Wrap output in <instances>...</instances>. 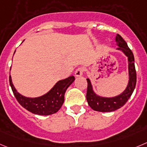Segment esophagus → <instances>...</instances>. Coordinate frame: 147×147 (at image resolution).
Masks as SVG:
<instances>
[{
	"label": "esophagus",
	"mask_w": 147,
	"mask_h": 147,
	"mask_svg": "<svg viewBox=\"0 0 147 147\" xmlns=\"http://www.w3.org/2000/svg\"><path fill=\"white\" fill-rule=\"evenodd\" d=\"M84 71V68H82V67H79V68H78L76 70V71H75V76H82V75H83Z\"/></svg>",
	"instance_id": "1"
}]
</instances>
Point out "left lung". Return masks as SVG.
Segmentation results:
<instances>
[{
    "label": "left lung",
    "mask_w": 147,
    "mask_h": 147,
    "mask_svg": "<svg viewBox=\"0 0 147 147\" xmlns=\"http://www.w3.org/2000/svg\"><path fill=\"white\" fill-rule=\"evenodd\" d=\"M117 45L119 47L118 50H122L123 53L128 57V74L129 82L128 86L122 94L114 97H102L97 95L91 84L90 80L87 81V91H86V100L89 105L94 110L99 112H112L121 108L128 101L134 92L136 84V72L134 56L131 49L128 47L126 42L123 39L120 34H117L115 38Z\"/></svg>",
    "instance_id": "8db88e82"
}]
</instances>
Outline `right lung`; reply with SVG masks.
I'll return each instance as SVG.
<instances>
[{"label": "right lung", "mask_w": 147, "mask_h": 147, "mask_svg": "<svg viewBox=\"0 0 147 147\" xmlns=\"http://www.w3.org/2000/svg\"><path fill=\"white\" fill-rule=\"evenodd\" d=\"M15 53V52H14ZM75 77L71 76L59 81L47 94L35 98L26 97L15 89L9 76V83L15 97L19 104L31 113L40 115H49L57 113L64 102V95L68 86L74 82Z\"/></svg>", "instance_id": "obj_1"}]
</instances>
